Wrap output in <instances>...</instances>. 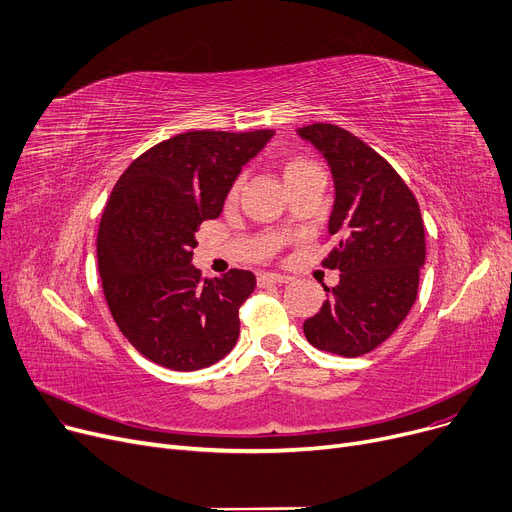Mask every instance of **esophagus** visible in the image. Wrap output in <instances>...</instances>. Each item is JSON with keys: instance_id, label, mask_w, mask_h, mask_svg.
I'll list each match as a JSON object with an SVG mask.
<instances>
[{"instance_id": "esophagus-1", "label": "esophagus", "mask_w": 512, "mask_h": 512, "mask_svg": "<svg viewBox=\"0 0 512 512\" xmlns=\"http://www.w3.org/2000/svg\"><path fill=\"white\" fill-rule=\"evenodd\" d=\"M290 278L282 274H259L257 284L259 286H270V284H286Z\"/></svg>"}]
</instances>
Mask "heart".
<instances>
[{
  "label": "heart",
  "mask_w": 512,
  "mask_h": 512,
  "mask_svg": "<svg viewBox=\"0 0 512 512\" xmlns=\"http://www.w3.org/2000/svg\"><path fill=\"white\" fill-rule=\"evenodd\" d=\"M311 166H315V164H311V161H307V159L294 157V159H290L288 164L284 166V178L288 180V178H292L294 174H299V172H303V170H307V168H311ZM238 191H240V180H236L234 186L230 188V199H236Z\"/></svg>",
  "instance_id": "obj_1"
}]
</instances>
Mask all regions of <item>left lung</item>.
<instances>
[{"label":"left lung","mask_w":512,"mask_h":512,"mask_svg":"<svg viewBox=\"0 0 512 512\" xmlns=\"http://www.w3.org/2000/svg\"><path fill=\"white\" fill-rule=\"evenodd\" d=\"M326 157L334 178L328 232L338 247L324 259L340 272L303 332L319 351L361 357L392 336L411 311L425 263V230L411 188L388 161L348 130H297Z\"/></svg>","instance_id":"8db88e82"}]
</instances>
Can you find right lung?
I'll return each mask as SVG.
<instances>
[{
	"instance_id": "1",
	"label": "right lung",
	"mask_w": 512,
	"mask_h": 512,
	"mask_svg": "<svg viewBox=\"0 0 512 512\" xmlns=\"http://www.w3.org/2000/svg\"><path fill=\"white\" fill-rule=\"evenodd\" d=\"M274 130H191L161 141L126 168L101 215L97 261L103 294L128 342L149 361L197 371L238 340V309L255 276L230 270L203 280L195 232L222 213L242 166Z\"/></svg>"
}]
</instances>
